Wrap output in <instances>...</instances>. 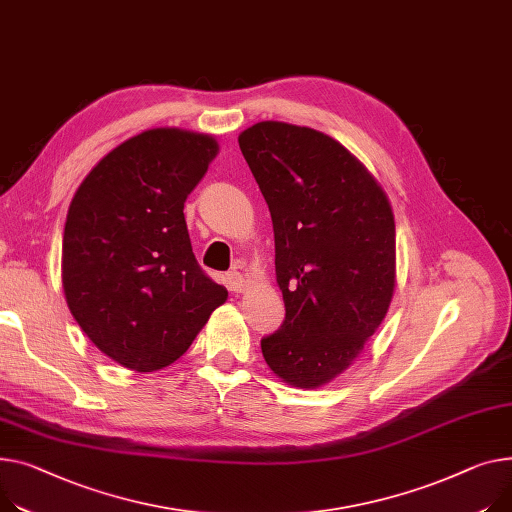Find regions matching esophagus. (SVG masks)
<instances>
[{"label": "esophagus", "mask_w": 512, "mask_h": 512, "mask_svg": "<svg viewBox=\"0 0 512 512\" xmlns=\"http://www.w3.org/2000/svg\"><path fill=\"white\" fill-rule=\"evenodd\" d=\"M226 284H228V288L232 292H245L249 288V282L245 280V276L238 269L228 271V274H226Z\"/></svg>", "instance_id": "esophagus-1"}]
</instances>
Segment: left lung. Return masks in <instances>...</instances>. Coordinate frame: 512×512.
<instances>
[{"instance_id": "left-lung-1", "label": "left lung", "mask_w": 512, "mask_h": 512, "mask_svg": "<svg viewBox=\"0 0 512 512\" xmlns=\"http://www.w3.org/2000/svg\"><path fill=\"white\" fill-rule=\"evenodd\" d=\"M238 146L267 201L286 319L261 339L284 383L342 374L383 323L395 290V220L368 168L329 135L261 121Z\"/></svg>"}]
</instances>
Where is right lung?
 <instances>
[{"label": "right lung", "instance_id": "obj_1", "mask_svg": "<svg viewBox=\"0 0 512 512\" xmlns=\"http://www.w3.org/2000/svg\"><path fill=\"white\" fill-rule=\"evenodd\" d=\"M218 150L206 133L148 129L102 158L67 210V306L90 342L129 370L173 364L228 298L199 267L183 214Z\"/></svg>", "mask_w": 512, "mask_h": 512}]
</instances>
